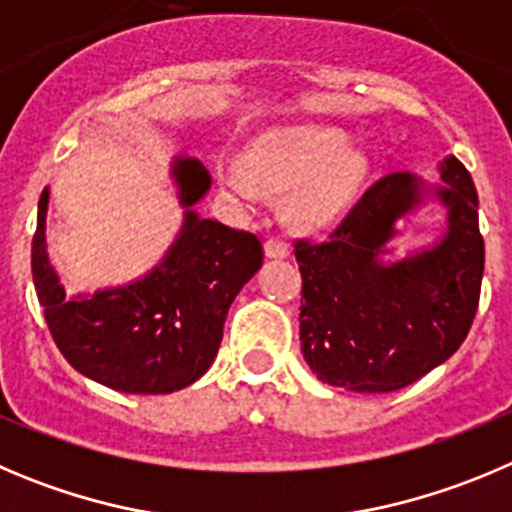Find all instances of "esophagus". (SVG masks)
Here are the masks:
<instances>
[{
	"label": "esophagus",
	"mask_w": 512,
	"mask_h": 512,
	"mask_svg": "<svg viewBox=\"0 0 512 512\" xmlns=\"http://www.w3.org/2000/svg\"><path fill=\"white\" fill-rule=\"evenodd\" d=\"M264 253L266 259H287L289 246L284 241H279V238H269V241L264 243Z\"/></svg>",
	"instance_id": "obj_1"
}]
</instances>
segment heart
Segmentation results:
<instances>
[{
  "label": "heart",
  "instance_id": "1",
  "mask_svg": "<svg viewBox=\"0 0 512 512\" xmlns=\"http://www.w3.org/2000/svg\"><path fill=\"white\" fill-rule=\"evenodd\" d=\"M370 172L363 149L332 126H289L261 134L241 162L220 164L215 177L238 205L251 208L261 192L284 195L287 218L297 228L317 231L335 223L358 200Z\"/></svg>",
  "mask_w": 512,
  "mask_h": 512
}]
</instances>
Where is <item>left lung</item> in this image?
Listing matches in <instances>:
<instances>
[{
  "mask_svg": "<svg viewBox=\"0 0 512 512\" xmlns=\"http://www.w3.org/2000/svg\"><path fill=\"white\" fill-rule=\"evenodd\" d=\"M439 182L393 172L375 182L327 243H297L299 340L322 383L391 393L452 358L480 302L485 243L477 190L454 154ZM445 225L426 247L397 253L395 238L426 204Z\"/></svg>",
  "mask_w": 512,
  "mask_h": 512,
  "instance_id": "1",
  "label": "left lung"
}]
</instances>
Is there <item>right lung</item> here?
Listing matches in <instances>:
<instances>
[{"label": "right lung", "instance_id": "obj_1", "mask_svg": "<svg viewBox=\"0 0 512 512\" xmlns=\"http://www.w3.org/2000/svg\"><path fill=\"white\" fill-rule=\"evenodd\" d=\"M170 180L182 208L175 241L147 274L96 292H65L45 236L50 187L37 203L32 279L55 345L78 373L121 393H175L198 381L233 299L264 264L259 238L195 210L213 185L198 157L172 159Z\"/></svg>", "mask_w": 512, "mask_h": 512}]
</instances>
